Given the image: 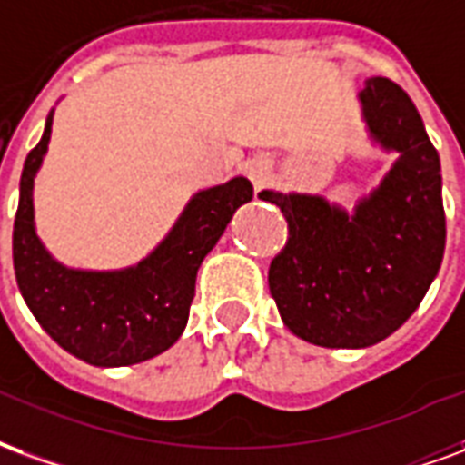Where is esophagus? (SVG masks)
<instances>
[{"instance_id":"obj_1","label":"esophagus","mask_w":465,"mask_h":465,"mask_svg":"<svg viewBox=\"0 0 465 465\" xmlns=\"http://www.w3.org/2000/svg\"><path fill=\"white\" fill-rule=\"evenodd\" d=\"M245 171L255 188H262V185L270 181V163L267 161H250Z\"/></svg>"}]
</instances>
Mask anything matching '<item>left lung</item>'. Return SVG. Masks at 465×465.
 <instances>
[{"instance_id":"1","label":"left lung","mask_w":465,"mask_h":465,"mask_svg":"<svg viewBox=\"0 0 465 465\" xmlns=\"http://www.w3.org/2000/svg\"><path fill=\"white\" fill-rule=\"evenodd\" d=\"M369 138L399 158L347 213L322 195L262 191L290 237L270 265L284 327L330 349H364L394 334L429 292L446 247L441 161L413 101L374 76L359 91Z\"/></svg>"}]
</instances>
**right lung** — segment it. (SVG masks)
<instances>
[{
    "label": "right lung",
    "mask_w": 465,
    "mask_h": 465,
    "mask_svg": "<svg viewBox=\"0 0 465 465\" xmlns=\"http://www.w3.org/2000/svg\"><path fill=\"white\" fill-rule=\"evenodd\" d=\"M26 155L19 183L12 252L24 302L61 349L94 367H128L171 349L188 324L198 267L240 205L252 200L247 178L198 191L151 255L124 270H74L54 260L34 225V178L52 138Z\"/></svg>",
    "instance_id": "right-lung-1"
}]
</instances>
